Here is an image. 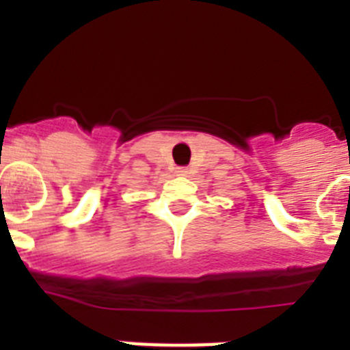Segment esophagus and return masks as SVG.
<instances>
[{
	"label": "esophagus",
	"instance_id": "34e87169",
	"mask_svg": "<svg viewBox=\"0 0 350 350\" xmlns=\"http://www.w3.org/2000/svg\"><path fill=\"white\" fill-rule=\"evenodd\" d=\"M178 175V177H187V173H189V170L187 168H177V172H175Z\"/></svg>",
	"mask_w": 350,
	"mask_h": 350
}]
</instances>
